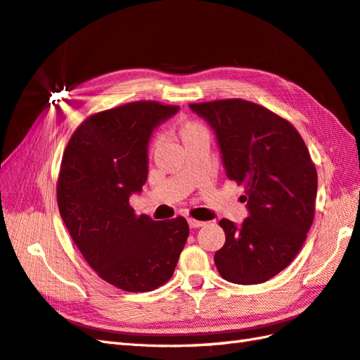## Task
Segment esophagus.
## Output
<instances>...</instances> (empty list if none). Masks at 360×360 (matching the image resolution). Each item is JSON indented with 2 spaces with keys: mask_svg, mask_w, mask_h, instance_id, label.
<instances>
[{
  "mask_svg": "<svg viewBox=\"0 0 360 360\" xmlns=\"http://www.w3.org/2000/svg\"><path fill=\"white\" fill-rule=\"evenodd\" d=\"M188 226L192 229H198V227H202L205 226L204 221H200V219H193V218H188Z\"/></svg>",
  "mask_w": 360,
  "mask_h": 360,
  "instance_id": "esophagus-1",
  "label": "esophagus"
}]
</instances>
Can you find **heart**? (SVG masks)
Segmentation results:
<instances>
[{
  "mask_svg": "<svg viewBox=\"0 0 360 360\" xmlns=\"http://www.w3.org/2000/svg\"><path fill=\"white\" fill-rule=\"evenodd\" d=\"M176 134H178L179 141L182 142V145L187 143L188 141L195 139L198 136H204L207 134V129L204 128V125H201L198 120H192V119H187V120H181L178 127H176ZM156 148V142H151L150 143V150L148 153L151 155L153 151Z\"/></svg>",
  "mask_w": 360,
  "mask_h": 360,
  "instance_id": "b5f03b06",
  "label": "heart"
}]
</instances>
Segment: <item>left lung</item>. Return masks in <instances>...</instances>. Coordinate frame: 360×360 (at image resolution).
I'll return each mask as SVG.
<instances>
[{"mask_svg":"<svg viewBox=\"0 0 360 360\" xmlns=\"http://www.w3.org/2000/svg\"><path fill=\"white\" fill-rule=\"evenodd\" d=\"M190 108L215 129L227 178L246 188L249 218L240 227L219 221L217 269L231 283H264L297 257L314 221L317 170L307 143L289 120L243 98Z\"/></svg>","mask_w":360,"mask_h":360,"instance_id":"8db88e82","label":"left lung"}]
</instances>
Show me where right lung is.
Segmentation results:
<instances>
[{
    "label": "right lung",
    "instance_id": "obj_1",
    "mask_svg": "<svg viewBox=\"0 0 360 360\" xmlns=\"http://www.w3.org/2000/svg\"><path fill=\"white\" fill-rule=\"evenodd\" d=\"M179 106L137 101L91 114L72 133L57 179L60 215L96 274L127 292L172 278L188 236L184 217L136 215L129 195L147 181V145Z\"/></svg>",
    "mask_w": 360,
    "mask_h": 360
}]
</instances>
